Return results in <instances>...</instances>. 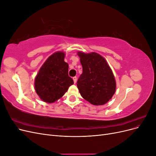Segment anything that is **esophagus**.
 Wrapping results in <instances>:
<instances>
[{
	"mask_svg": "<svg viewBox=\"0 0 156 156\" xmlns=\"http://www.w3.org/2000/svg\"><path fill=\"white\" fill-rule=\"evenodd\" d=\"M73 81H74V83H77V77H73Z\"/></svg>",
	"mask_w": 156,
	"mask_h": 156,
	"instance_id": "34e87169",
	"label": "esophagus"
}]
</instances>
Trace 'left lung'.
Segmentation results:
<instances>
[{"label": "left lung", "instance_id": "1", "mask_svg": "<svg viewBox=\"0 0 156 156\" xmlns=\"http://www.w3.org/2000/svg\"><path fill=\"white\" fill-rule=\"evenodd\" d=\"M83 73L77 86L81 96L94 105H102L109 101L116 91V80L106 60L95 52L78 51Z\"/></svg>", "mask_w": 156, "mask_h": 156}]
</instances>
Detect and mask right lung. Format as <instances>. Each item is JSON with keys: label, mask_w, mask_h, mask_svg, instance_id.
I'll list each match as a JSON object with an SVG mask.
<instances>
[{"label": "right lung", "mask_w": 156, "mask_h": 156, "mask_svg": "<svg viewBox=\"0 0 156 156\" xmlns=\"http://www.w3.org/2000/svg\"><path fill=\"white\" fill-rule=\"evenodd\" d=\"M65 55L63 51L52 54L41 66L35 77L36 92L44 102H55L73 84V79L68 75L69 66L64 61Z\"/></svg>", "instance_id": "add662e5"}]
</instances>
